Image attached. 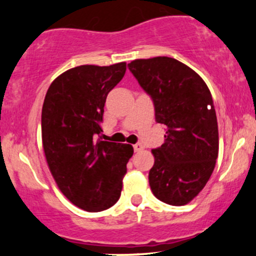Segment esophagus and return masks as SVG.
Returning <instances> with one entry per match:
<instances>
[{
  "mask_svg": "<svg viewBox=\"0 0 256 256\" xmlns=\"http://www.w3.org/2000/svg\"><path fill=\"white\" fill-rule=\"evenodd\" d=\"M134 152H138L143 150V146L140 144V143H137V144H134Z\"/></svg>",
  "mask_w": 256,
  "mask_h": 256,
  "instance_id": "34e87169",
  "label": "esophagus"
}]
</instances>
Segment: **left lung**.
Instances as JSON below:
<instances>
[{"label": "left lung", "instance_id": "1", "mask_svg": "<svg viewBox=\"0 0 256 256\" xmlns=\"http://www.w3.org/2000/svg\"><path fill=\"white\" fill-rule=\"evenodd\" d=\"M128 66L150 95L155 120L167 128L164 144L152 150V192L165 204H189L207 184L218 158V122L210 91L198 73L176 58H137Z\"/></svg>", "mask_w": 256, "mask_h": 256}]
</instances>
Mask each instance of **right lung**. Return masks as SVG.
I'll use <instances>...</instances> for the list:
<instances>
[{
  "label": "right lung",
  "instance_id": "right-lung-1",
  "mask_svg": "<svg viewBox=\"0 0 256 256\" xmlns=\"http://www.w3.org/2000/svg\"><path fill=\"white\" fill-rule=\"evenodd\" d=\"M126 62L82 64L54 79L42 108V143L58 188L73 204L101 212L122 189L130 144L95 140L108 92L122 80Z\"/></svg>",
  "mask_w": 256,
  "mask_h": 256
}]
</instances>
